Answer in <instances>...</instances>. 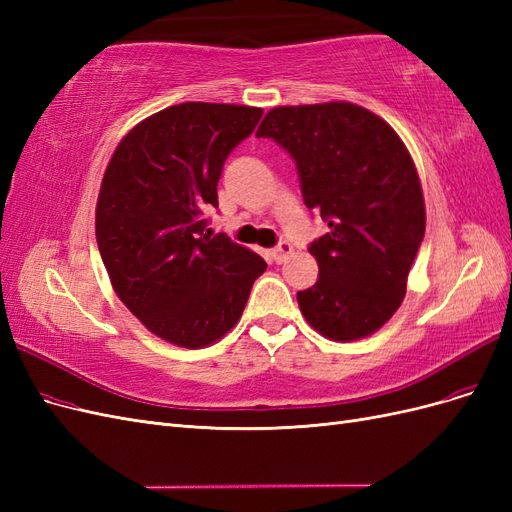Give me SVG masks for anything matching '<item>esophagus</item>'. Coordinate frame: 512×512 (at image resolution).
Returning a JSON list of instances; mask_svg holds the SVG:
<instances>
[{
    "mask_svg": "<svg viewBox=\"0 0 512 512\" xmlns=\"http://www.w3.org/2000/svg\"><path fill=\"white\" fill-rule=\"evenodd\" d=\"M288 254H292V245L288 241H282L280 245L271 250V260L277 262V265H282V262L288 258Z\"/></svg>",
    "mask_w": 512,
    "mask_h": 512,
    "instance_id": "esophagus-1",
    "label": "esophagus"
}]
</instances>
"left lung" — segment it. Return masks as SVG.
<instances>
[{
  "mask_svg": "<svg viewBox=\"0 0 512 512\" xmlns=\"http://www.w3.org/2000/svg\"><path fill=\"white\" fill-rule=\"evenodd\" d=\"M297 162L307 209L329 232L309 245L318 282L297 292L305 320L335 342L376 333L406 297L425 237L416 166L397 132L363 106H277L256 132Z\"/></svg>",
  "mask_w": 512,
  "mask_h": 512,
  "instance_id": "left-lung-1",
  "label": "left lung"
}]
</instances>
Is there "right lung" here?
I'll use <instances>...</instances> for the list:
<instances>
[{
    "mask_svg": "<svg viewBox=\"0 0 512 512\" xmlns=\"http://www.w3.org/2000/svg\"><path fill=\"white\" fill-rule=\"evenodd\" d=\"M262 108L183 102L121 138L100 185L96 239L117 297L181 348H205L239 322L267 262L226 235L209 237L228 153Z\"/></svg>",
    "mask_w": 512,
    "mask_h": 512,
    "instance_id": "1",
    "label": "right lung"
}]
</instances>
